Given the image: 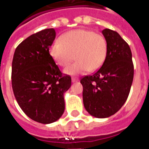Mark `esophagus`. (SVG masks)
I'll return each mask as SVG.
<instances>
[{"label": "esophagus", "mask_w": 149, "mask_h": 149, "mask_svg": "<svg viewBox=\"0 0 149 149\" xmlns=\"http://www.w3.org/2000/svg\"><path fill=\"white\" fill-rule=\"evenodd\" d=\"M79 81V79H76V78H72V83H77Z\"/></svg>", "instance_id": "1"}]
</instances>
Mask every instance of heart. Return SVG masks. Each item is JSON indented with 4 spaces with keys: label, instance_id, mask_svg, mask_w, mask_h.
<instances>
[{
    "label": "heart",
    "instance_id": "obj_1",
    "mask_svg": "<svg viewBox=\"0 0 149 149\" xmlns=\"http://www.w3.org/2000/svg\"><path fill=\"white\" fill-rule=\"evenodd\" d=\"M50 54L62 67L67 66L76 56L78 61L65 69L64 72L77 76L102 66L107 54V43L102 34L88 29H75L63 34L60 40H55Z\"/></svg>",
    "mask_w": 149,
    "mask_h": 149
}]
</instances>
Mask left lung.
Instances as JSON below:
<instances>
[{
    "mask_svg": "<svg viewBox=\"0 0 149 149\" xmlns=\"http://www.w3.org/2000/svg\"><path fill=\"white\" fill-rule=\"evenodd\" d=\"M107 54L97 72L84 77L83 101L85 109L96 118H107L121 109L130 93L134 79L132 54L127 43L117 32L102 30Z\"/></svg>",
    "mask_w": 149,
    "mask_h": 149,
    "instance_id": "obj_1",
    "label": "left lung"
}]
</instances>
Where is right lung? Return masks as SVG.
Here are the masks:
<instances>
[{
    "label": "right lung",
    "instance_id": "obj_1",
    "mask_svg": "<svg viewBox=\"0 0 149 149\" xmlns=\"http://www.w3.org/2000/svg\"><path fill=\"white\" fill-rule=\"evenodd\" d=\"M55 39L54 29L33 34L16 47L12 61L11 84L22 110L31 120L48 124L65 110L64 94L71 77L62 76L49 53Z\"/></svg>",
    "mask_w": 149,
    "mask_h": 149
}]
</instances>
